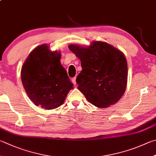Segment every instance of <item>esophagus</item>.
I'll return each mask as SVG.
<instances>
[{
	"mask_svg": "<svg viewBox=\"0 0 156 156\" xmlns=\"http://www.w3.org/2000/svg\"><path fill=\"white\" fill-rule=\"evenodd\" d=\"M76 77H74V78H73L72 79V82L73 83V84H74V85H76Z\"/></svg>",
	"mask_w": 156,
	"mask_h": 156,
	"instance_id": "34e87169",
	"label": "esophagus"
}]
</instances>
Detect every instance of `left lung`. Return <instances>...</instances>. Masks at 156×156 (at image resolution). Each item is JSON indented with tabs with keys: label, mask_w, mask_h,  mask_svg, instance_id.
Instances as JSON below:
<instances>
[{
	"label": "left lung",
	"mask_w": 156,
	"mask_h": 156,
	"mask_svg": "<svg viewBox=\"0 0 156 156\" xmlns=\"http://www.w3.org/2000/svg\"><path fill=\"white\" fill-rule=\"evenodd\" d=\"M83 70L76 78L78 89L90 104L107 108L117 102L126 91L127 63L124 54L106 42L93 41L89 47L71 44Z\"/></svg>",
	"instance_id": "left-lung-1"
}]
</instances>
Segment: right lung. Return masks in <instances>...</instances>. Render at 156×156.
Returning <instances> with one entry per match:
<instances>
[{
  "label": "right lung",
  "instance_id": "add662e5",
  "mask_svg": "<svg viewBox=\"0 0 156 156\" xmlns=\"http://www.w3.org/2000/svg\"><path fill=\"white\" fill-rule=\"evenodd\" d=\"M61 53L42 44L31 51L21 69V79L30 100L42 108L52 110L63 104L73 89Z\"/></svg>",
  "mask_w": 156,
  "mask_h": 156
}]
</instances>
